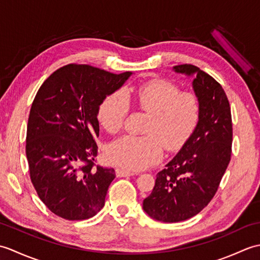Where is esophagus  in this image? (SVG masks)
I'll list each match as a JSON object with an SVG mask.
<instances>
[{"label": "esophagus", "mask_w": 260, "mask_h": 260, "mask_svg": "<svg viewBox=\"0 0 260 260\" xmlns=\"http://www.w3.org/2000/svg\"><path fill=\"white\" fill-rule=\"evenodd\" d=\"M139 173L133 172V171H128V170H124V169H116V175L117 176H132V175H136Z\"/></svg>", "instance_id": "obj_1"}]
</instances>
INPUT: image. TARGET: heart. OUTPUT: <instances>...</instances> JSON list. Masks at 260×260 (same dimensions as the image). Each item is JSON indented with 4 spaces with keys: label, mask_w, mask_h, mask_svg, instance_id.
Listing matches in <instances>:
<instances>
[{
    "label": "heart",
    "mask_w": 260,
    "mask_h": 260,
    "mask_svg": "<svg viewBox=\"0 0 260 260\" xmlns=\"http://www.w3.org/2000/svg\"><path fill=\"white\" fill-rule=\"evenodd\" d=\"M133 101L142 112L150 115L145 136L126 135L108 146L113 163L126 170L139 171L155 164L168 151H179L191 139L200 123L201 99L193 91H181L179 85L165 79H152L127 96L123 90L105 97L99 104L97 118L108 133L123 127Z\"/></svg>",
    "instance_id": "1"
}]
</instances>
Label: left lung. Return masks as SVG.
I'll return each mask as SVG.
<instances>
[{
	"label": "left lung",
	"instance_id": "8db88e82",
	"mask_svg": "<svg viewBox=\"0 0 260 260\" xmlns=\"http://www.w3.org/2000/svg\"><path fill=\"white\" fill-rule=\"evenodd\" d=\"M174 70L196 75L193 89L201 99L202 115L191 139L156 174L152 193L143 201L150 217L170 223L193 217L212 200L233 144L230 105L221 85L193 64L174 66Z\"/></svg>",
	"mask_w": 260,
	"mask_h": 260
}]
</instances>
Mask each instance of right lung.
I'll use <instances>...</instances> for the list:
<instances>
[{
    "label": "right lung",
    "mask_w": 260,
    "mask_h": 260,
    "mask_svg": "<svg viewBox=\"0 0 260 260\" xmlns=\"http://www.w3.org/2000/svg\"><path fill=\"white\" fill-rule=\"evenodd\" d=\"M131 75L70 63L49 76L38 90L27 120L25 153L39 198L58 217L85 220L104 207L115 171L95 164L97 110Z\"/></svg>",
    "instance_id": "right-lung-1"
}]
</instances>
